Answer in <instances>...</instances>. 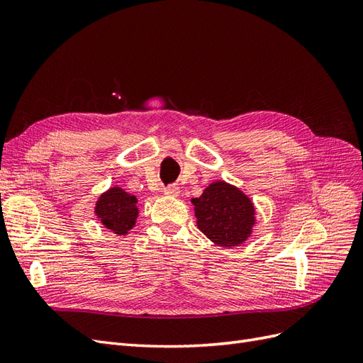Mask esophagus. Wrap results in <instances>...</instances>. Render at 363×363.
Here are the masks:
<instances>
[{
  "mask_svg": "<svg viewBox=\"0 0 363 363\" xmlns=\"http://www.w3.org/2000/svg\"><path fill=\"white\" fill-rule=\"evenodd\" d=\"M164 195H169V196H177L179 194H180V189H179V186H175V184H169V186H167V188H164Z\"/></svg>",
  "mask_w": 363,
  "mask_h": 363,
  "instance_id": "obj_1",
  "label": "esophagus"
}]
</instances>
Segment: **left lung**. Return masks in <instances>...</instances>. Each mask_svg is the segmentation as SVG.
I'll list each match as a JSON object with an SVG mask.
<instances>
[{
  "mask_svg": "<svg viewBox=\"0 0 363 363\" xmlns=\"http://www.w3.org/2000/svg\"><path fill=\"white\" fill-rule=\"evenodd\" d=\"M196 225L221 247H236L250 236L255 207L245 194L224 182L212 183L200 199L192 200Z\"/></svg>",
  "mask_w": 363,
  "mask_h": 363,
  "instance_id": "obj_1",
  "label": "left lung"
}]
</instances>
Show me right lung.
<instances>
[{"label": "right lung", "mask_w": 363, "mask_h": 363, "mask_svg": "<svg viewBox=\"0 0 363 363\" xmlns=\"http://www.w3.org/2000/svg\"><path fill=\"white\" fill-rule=\"evenodd\" d=\"M136 196L124 192L121 188H112L96 201L95 213L106 228L116 235H125L135 225L138 218Z\"/></svg>", "instance_id": "right-lung-1"}]
</instances>
